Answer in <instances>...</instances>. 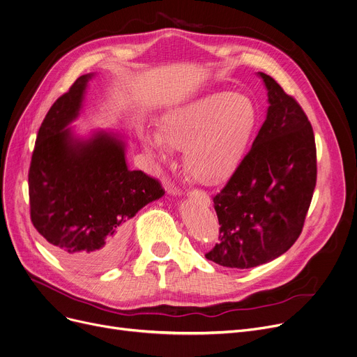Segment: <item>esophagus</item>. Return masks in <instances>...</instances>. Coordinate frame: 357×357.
Returning a JSON list of instances; mask_svg holds the SVG:
<instances>
[{
	"instance_id": "34e87169",
	"label": "esophagus",
	"mask_w": 357,
	"mask_h": 357,
	"mask_svg": "<svg viewBox=\"0 0 357 357\" xmlns=\"http://www.w3.org/2000/svg\"><path fill=\"white\" fill-rule=\"evenodd\" d=\"M169 195L177 197V196H180V191H178L177 188H170V190H169ZM190 196L199 197V199H202V200H207V195L204 193V191H200V190H195L193 193H190Z\"/></svg>"
}]
</instances>
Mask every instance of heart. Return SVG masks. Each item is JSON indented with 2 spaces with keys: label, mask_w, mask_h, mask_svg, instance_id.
I'll return each instance as SVG.
<instances>
[{
  "label": "heart",
  "mask_w": 357,
  "mask_h": 357,
  "mask_svg": "<svg viewBox=\"0 0 357 357\" xmlns=\"http://www.w3.org/2000/svg\"><path fill=\"white\" fill-rule=\"evenodd\" d=\"M257 120V107L250 97L218 91L167 109L158 131L144 130L143 140L161 160L167 158L169 147L184 149L187 170L202 181H217L240 162Z\"/></svg>",
  "instance_id": "1"
}]
</instances>
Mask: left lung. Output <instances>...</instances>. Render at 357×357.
<instances>
[{
	"mask_svg": "<svg viewBox=\"0 0 357 357\" xmlns=\"http://www.w3.org/2000/svg\"><path fill=\"white\" fill-rule=\"evenodd\" d=\"M267 113L250 151L214 196L220 236L206 257L252 268L284 255L303 229L316 185L314 134L306 114L270 75Z\"/></svg>",
	"mask_w": 357,
	"mask_h": 357,
	"instance_id": "1",
	"label": "left lung"
}]
</instances>
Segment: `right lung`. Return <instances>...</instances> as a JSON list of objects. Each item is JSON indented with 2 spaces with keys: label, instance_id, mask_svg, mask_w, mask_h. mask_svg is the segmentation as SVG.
Returning <instances> with one entry per match:
<instances>
[{
  "label": "right lung",
  "instance_id": "add662e5",
  "mask_svg": "<svg viewBox=\"0 0 357 357\" xmlns=\"http://www.w3.org/2000/svg\"><path fill=\"white\" fill-rule=\"evenodd\" d=\"M94 77H78L52 104L29 173L34 227L63 261L87 273L114 266L130 218L164 196L158 181L128 169L124 132L96 128L81 135L70 126L83 112Z\"/></svg>",
  "mask_w": 357,
  "mask_h": 357
}]
</instances>
